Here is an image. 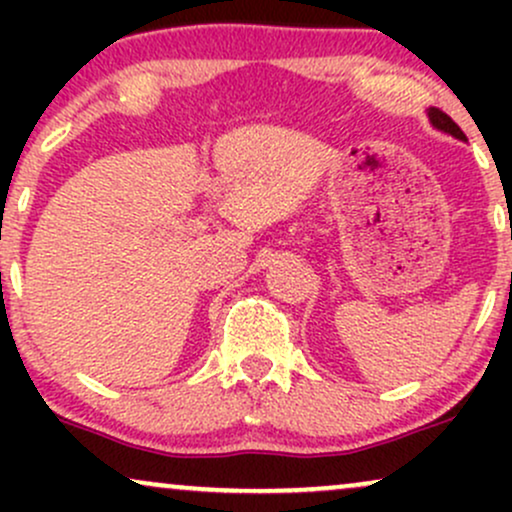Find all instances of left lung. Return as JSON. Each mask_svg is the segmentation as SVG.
Masks as SVG:
<instances>
[{"instance_id": "8db88e82", "label": "left lung", "mask_w": 512, "mask_h": 512, "mask_svg": "<svg viewBox=\"0 0 512 512\" xmlns=\"http://www.w3.org/2000/svg\"><path fill=\"white\" fill-rule=\"evenodd\" d=\"M428 120H431V125L440 129V132L445 134H452L455 139H462V142H467V137H464V132L460 127H457V122H452L450 115H445L443 110L438 108H428Z\"/></svg>"}]
</instances>
